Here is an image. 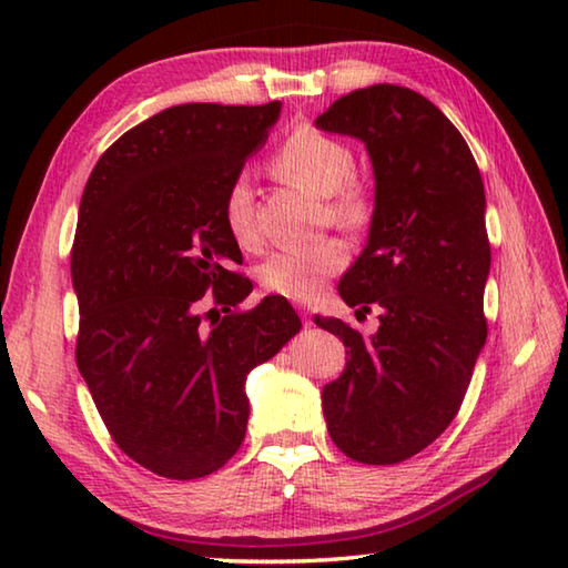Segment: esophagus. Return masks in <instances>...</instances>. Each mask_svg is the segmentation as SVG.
<instances>
[{
  "instance_id": "34e87169",
  "label": "esophagus",
  "mask_w": 568,
  "mask_h": 568,
  "mask_svg": "<svg viewBox=\"0 0 568 568\" xmlns=\"http://www.w3.org/2000/svg\"><path fill=\"white\" fill-rule=\"evenodd\" d=\"M301 318H303V325H305V328H307V325H313V323H311V313H307L305 307H301Z\"/></svg>"
}]
</instances>
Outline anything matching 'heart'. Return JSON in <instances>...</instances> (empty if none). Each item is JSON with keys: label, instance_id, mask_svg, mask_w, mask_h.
<instances>
[{"label": "heart", "instance_id": "b5f03b06", "mask_svg": "<svg viewBox=\"0 0 568 568\" xmlns=\"http://www.w3.org/2000/svg\"><path fill=\"white\" fill-rule=\"evenodd\" d=\"M271 168L291 185L325 197V215L333 225L358 230L371 223L373 197L353 178L355 158L345 142L313 128H301L275 150ZM223 220L240 247H253L257 243L253 190L245 175L230 180L223 197ZM345 263H348V253L343 243L323 240L311 247L271 253L257 265V281L273 295L311 301L323 287L325 277L341 273Z\"/></svg>", "mask_w": 568, "mask_h": 568}]
</instances>
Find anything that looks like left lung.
I'll list each match as a JSON object with an SVG mask.
<instances>
[{
  "label": "left lung",
  "instance_id": "8db88e82",
  "mask_svg": "<svg viewBox=\"0 0 568 568\" xmlns=\"http://www.w3.org/2000/svg\"><path fill=\"white\" fill-rule=\"evenodd\" d=\"M315 128L361 140L376 178L368 243L338 293L355 313L376 307L381 325L361 335L315 315L348 355L323 386L325 423L358 464H400L456 418L486 343L484 180L446 114L398 84L345 94Z\"/></svg>",
  "mask_w": 568,
  "mask_h": 568
}]
</instances>
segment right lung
Masks as SVG:
<instances>
[{
  "mask_svg": "<svg viewBox=\"0 0 568 568\" xmlns=\"http://www.w3.org/2000/svg\"><path fill=\"white\" fill-rule=\"evenodd\" d=\"M190 102L140 122L98 160L72 245L77 368L124 454L165 478L223 468L245 438L247 373L301 331L283 295L233 313L253 291L223 197L281 118ZM214 291L225 316L202 323ZM213 311L207 313L210 315Z\"/></svg>",
  "mask_w": 568,
  "mask_h": 568,
  "instance_id": "right-lung-1",
  "label": "right lung"
}]
</instances>
